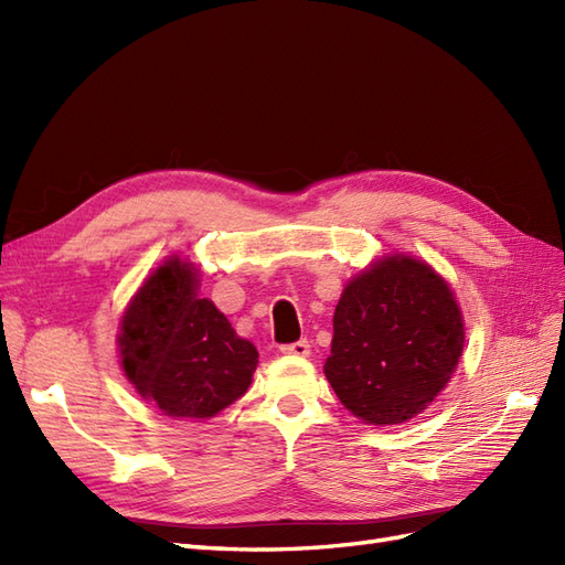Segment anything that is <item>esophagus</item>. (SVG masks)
I'll use <instances>...</instances> for the list:
<instances>
[{
	"label": "esophagus",
	"mask_w": 565,
	"mask_h": 565,
	"mask_svg": "<svg viewBox=\"0 0 565 565\" xmlns=\"http://www.w3.org/2000/svg\"><path fill=\"white\" fill-rule=\"evenodd\" d=\"M280 353L306 358V355L311 353V344H309V341H306V339H299V341H292V344H282V347H280Z\"/></svg>",
	"instance_id": "obj_1"
}]
</instances>
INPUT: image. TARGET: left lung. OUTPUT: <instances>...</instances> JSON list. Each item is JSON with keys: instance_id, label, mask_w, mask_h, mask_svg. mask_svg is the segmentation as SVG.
Returning a JSON list of instances; mask_svg holds the SVG:
<instances>
[{"instance_id": "obj_1", "label": "left lung", "mask_w": 565, "mask_h": 565, "mask_svg": "<svg viewBox=\"0 0 565 565\" xmlns=\"http://www.w3.org/2000/svg\"><path fill=\"white\" fill-rule=\"evenodd\" d=\"M324 377L365 424H403L450 382L465 322L452 289L419 259L393 254L355 276L334 309Z\"/></svg>"}]
</instances>
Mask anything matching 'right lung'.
I'll return each instance as SVG.
<instances>
[{"instance_id": "1", "label": "right lung", "mask_w": 565, "mask_h": 565, "mask_svg": "<svg viewBox=\"0 0 565 565\" xmlns=\"http://www.w3.org/2000/svg\"><path fill=\"white\" fill-rule=\"evenodd\" d=\"M198 268L179 256L152 273L119 324L127 380L164 415L210 419L252 384L259 353L210 299L198 297Z\"/></svg>"}]
</instances>
